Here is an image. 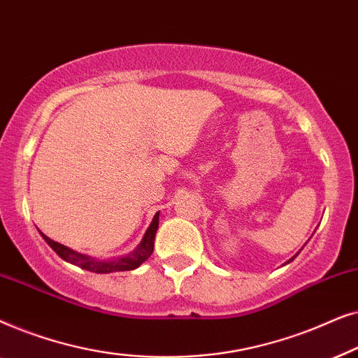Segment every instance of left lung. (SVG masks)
Masks as SVG:
<instances>
[{
	"mask_svg": "<svg viewBox=\"0 0 358 358\" xmlns=\"http://www.w3.org/2000/svg\"><path fill=\"white\" fill-rule=\"evenodd\" d=\"M296 256H298V254H296ZM296 256H295V257H296ZM295 257H292V259H290V261H288V262H292V261H293V259H295Z\"/></svg>",
	"mask_w": 358,
	"mask_h": 358,
	"instance_id": "obj_1",
	"label": "left lung"
}]
</instances>
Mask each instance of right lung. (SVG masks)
I'll list each match as a JSON object with an SVG mask.
<instances>
[{"label": "right lung", "instance_id": "1", "mask_svg": "<svg viewBox=\"0 0 358 358\" xmlns=\"http://www.w3.org/2000/svg\"><path fill=\"white\" fill-rule=\"evenodd\" d=\"M159 224V213H156L153 217V222L146 229L143 239H141L138 246H136L135 251L122 257H114V259H96L91 256H86V254H80L73 249L63 246V244L53 241L45 234H42V238L45 239L48 246H50L53 251H55L58 256H60L63 261L75 264V266L85 268V271L96 272V273H110V272H124V271H135L136 267H140L146 259H148L151 254H153L155 248V236L156 231H158Z\"/></svg>", "mask_w": 358, "mask_h": 358}]
</instances>
